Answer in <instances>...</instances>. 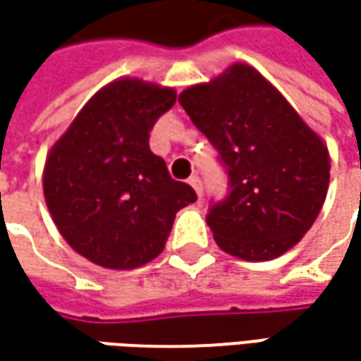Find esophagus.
I'll list each match as a JSON object with an SVG mask.
<instances>
[{"label": "esophagus", "instance_id": "34e87169", "mask_svg": "<svg viewBox=\"0 0 361 361\" xmlns=\"http://www.w3.org/2000/svg\"><path fill=\"white\" fill-rule=\"evenodd\" d=\"M188 185H190V187L195 188V192H197L199 197H202V183H201V178H199L197 174L188 178Z\"/></svg>", "mask_w": 361, "mask_h": 361}]
</instances>
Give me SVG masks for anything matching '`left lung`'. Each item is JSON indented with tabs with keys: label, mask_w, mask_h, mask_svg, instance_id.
<instances>
[{
	"label": "left lung",
	"mask_w": 361,
	"mask_h": 361,
	"mask_svg": "<svg viewBox=\"0 0 361 361\" xmlns=\"http://www.w3.org/2000/svg\"><path fill=\"white\" fill-rule=\"evenodd\" d=\"M229 173V197L207 215L216 245L243 261L283 255L312 229L331 159L285 96L249 63L178 94Z\"/></svg>",
	"instance_id": "1"
}]
</instances>
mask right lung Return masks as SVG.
Returning a JSON list of instances; mask_svg holds the SVG:
<instances>
[{"label": "right lung", "instance_id": "obj_1", "mask_svg": "<svg viewBox=\"0 0 361 361\" xmlns=\"http://www.w3.org/2000/svg\"><path fill=\"white\" fill-rule=\"evenodd\" d=\"M176 92L118 78L96 92L44 164V197L66 243L106 269H136L159 257L174 215L197 201L152 154L148 132Z\"/></svg>", "mask_w": 361, "mask_h": 361}]
</instances>
